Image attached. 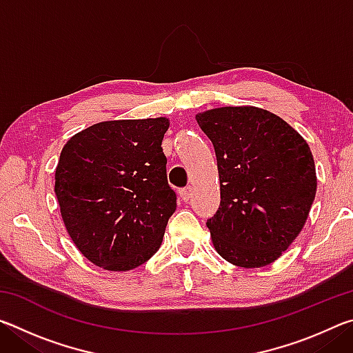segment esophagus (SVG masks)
Masks as SVG:
<instances>
[{
  "mask_svg": "<svg viewBox=\"0 0 353 353\" xmlns=\"http://www.w3.org/2000/svg\"><path fill=\"white\" fill-rule=\"evenodd\" d=\"M179 194H181V199L183 202H188L191 199V194H193V188L191 187H187V188H182L181 191H179Z\"/></svg>",
  "mask_w": 353,
  "mask_h": 353,
  "instance_id": "esophagus-1",
  "label": "esophagus"
}]
</instances>
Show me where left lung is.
Here are the masks:
<instances>
[{
	"mask_svg": "<svg viewBox=\"0 0 353 353\" xmlns=\"http://www.w3.org/2000/svg\"><path fill=\"white\" fill-rule=\"evenodd\" d=\"M196 121L216 152L221 204L207 219L214 249L235 266L270 265L301 234L314 201L308 143L260 107H219Z\"/></svg>",
	"mask_w": 353,
	"mask_h": 353,
	"instance_id": "8db88e82",
	"label": "left lung"
}]
</instances>
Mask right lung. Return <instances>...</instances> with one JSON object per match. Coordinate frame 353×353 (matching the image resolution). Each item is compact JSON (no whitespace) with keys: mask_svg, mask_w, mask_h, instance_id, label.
<instances>
[{"mask_svg":"<svg viewBox=\"0 0 353 353\" xmlns=\"http://www.w3.org/2000/svg\"><path fill=\"white\" fill-rule=\"evenodd\" d=\"M168 118L103 121L71 137L56 168L63 224L81 254L130 271L162 244L176 212L162 140Z\"/></svg>","mask_w":353,"mask_h":353,"instance_id":"obj_1","label":"right lung"}]
</instances>
